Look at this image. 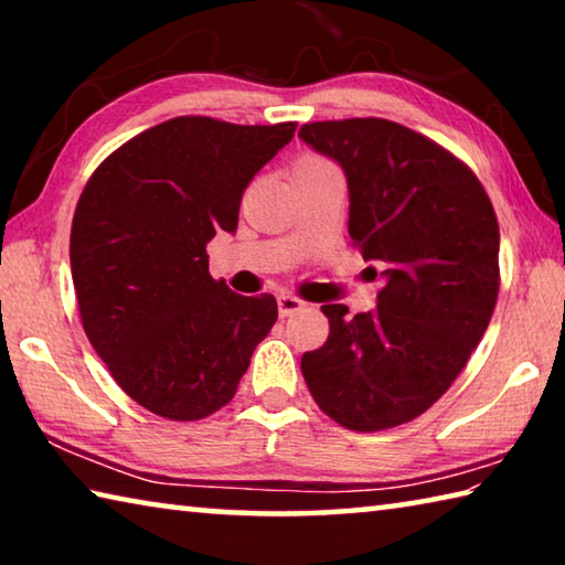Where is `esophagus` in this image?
<instances>
[{
    "label": "esophagus",
    "mask_w": 565,
    "mask_h": 565,
    "mask_svg": "<svg viewBox=\"0 0 565 565\" xmlns=\"http://www.w3.org/2000/svg\"><path fill=\"white\" fill-rule=\"evenodd\" d=\"M276 303H279V313H281V317H291L294 311H299L301 306H303V301L296 299V296H291V294H281L279 299H276Z\"/></svg>",
    "instance_id": "34e87169"
}]
</instances>
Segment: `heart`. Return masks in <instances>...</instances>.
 Here are the masks:
<instances>
[{"mask_svg":"<svg viewBox=\"0 0 565 565\" xmlns=\"http://www.w3.org/2000/svg\"><path fill=\"white\" fill-rule=\"evenodd\" d=\"M317 164H327V161L317 157H303L301 161H296V167H317Z\"/></svg>","mask_w":565,"mask_h":565,"instance_id":"b5f03b06","label":"heart"}]
</instances>
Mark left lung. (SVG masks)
I'll return each instance as SVG.
<instances>
[{
  "label": "left lung",
  "mask_w": 565,
  "mask_h": 565,
  "mask_svg": "<svg viewBox=\"0 0 565 565\" xmlns=\"http://www.w3.org/2000/svg\"><path fill=\"white\" fill-rule=\"evenodd\" d=\"M299 139L347 174L351 246L384 284L353 319L321 306L329 339L301 374L337 424L384 431L434 406L489 329L499 222L471 169L396 121H313Z\"/></svg>",
  "instance_id": "left-lung-1"
}]
</instances>
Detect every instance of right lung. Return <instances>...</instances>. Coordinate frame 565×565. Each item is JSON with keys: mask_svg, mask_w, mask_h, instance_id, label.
Masks as SVG:
<instances>
[{"mask_svg": "<svg viewBox=\"0 0 565 565\" xmlns=\"http://www.w3.org/2000/svg\"><path fill=\"white\" fill-rule=\"evenodd\" d=\"M296 124L177 117L119 147L76 204L70 262L84 331L151 414L196 420L234 398L279 309L209 274L206 244L236 232L242 194Z\"/></svg>", "mask_w": 565, "mask_h": 565, "instance_id": "obj_1", "label": "right lung"}]
</instances>
